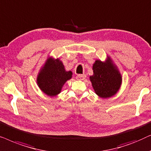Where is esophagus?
I'll return each mask as SVG.
<instances>
[{
  "instance_id": "obj_1",
  "label": "esophagus",
  "mask_w": 151,
  "mask_h": 151,
  "mask_svg": "<svg viewBox=\"0 0 151 151\" xmlns=\"http://www.w3.org/2000/svg\"><path fill=\"white\" fill-rule=\"evenodd\" d=\"M86 76L85 74H80V75H78L76 76V79L78 80H83L86 78Z\"/></svg>"
}]
</instances>
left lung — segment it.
I'll use <instances>...</instances> for the list:
<instances>
[{
    "label": "left lung",
    "instance_id": "8db88e82",
    "mask_svg": "<svg viewBox=\"0 0 151 151\" xmlns=\"http://www.w3.org/2000/svg\"><path fill=\"white\" fill-rule=\"evenodd\" d=\"M93 75L90 76L96 94L101 98H109L116 93L120 87V74L109 60L102 63L96 60L93 66Z\"/></svg>",
    "mask_w": 151,
    "mask_h": 151
}]
</instances>
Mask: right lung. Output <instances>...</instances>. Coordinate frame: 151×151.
Listing matches in <instances>:
<instances>
[{
  "label": "right lung",
  "instance_id": "right-lung-1",
  "mask_svg": "<svg viewBox=\"0 0 151 151\" xmlns=\"http://www.w3.org/2000/svg\"><path fill=\"white\" fill-rule=\"evenodd\" d=\"M71 71H66L63 64L58 59L49 58L39 73L37 79L39 87L49 96L60 93L64 84L71 79Z\"/></svg>",
  "mask_w": 151,
  "mask_h": 151
}]
</instances>
